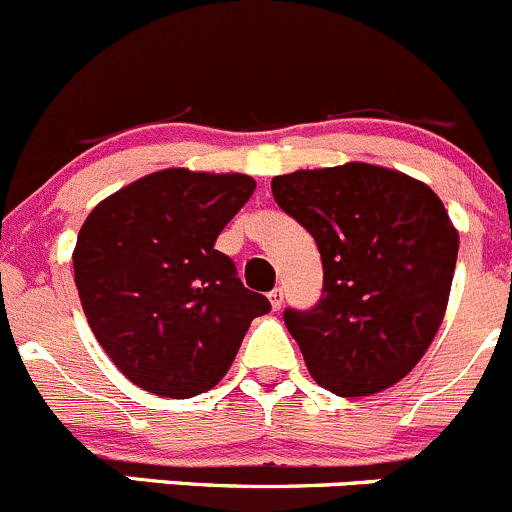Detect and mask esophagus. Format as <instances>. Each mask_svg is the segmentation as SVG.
Masks as SVG:
<instances>
[{"mask_svg":"<svg viewBox=\"0 0 512 512\" xmlns=\"http://www.w3.org/2000/svg\"><path fill=\"white\" fill-rule=\"evenodd\" d=\"M268 301H271L273 311H278V308L283 306V288H273V291L268 293Z\"/></svg>","mask_w":512,"mask_h":512,"instance_id":"1","label":"esophagus"}]
</instances>
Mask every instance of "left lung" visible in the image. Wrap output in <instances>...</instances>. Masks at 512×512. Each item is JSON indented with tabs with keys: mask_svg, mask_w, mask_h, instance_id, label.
I'll use <instances>...</instances> for the list:
<instances>
[{
	"mask_svg": "<svg viewBox=\"0 0 512 512\" xmlns=\"http://www.w3.org/2000/svg\"><path fill=\"white\" fill-rule=\"evenodd\" d=\"M271 191L321 251L318 303L283 311L308 373L343 398L391 388L448 306L458 234L445 206L421 181L371 164L293 171Z\"/></svg>",
	"mask_w": 512,
	"mask_h": 512,
	"instance_id": "left-lung-1",
	"label": "left lung"
}]
</instances>
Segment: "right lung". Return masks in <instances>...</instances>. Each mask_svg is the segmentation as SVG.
Segmentation results:
<instances>
[{
	"label": "right lung",
	"mask_w": 512,
	"mask_h": 512,
	"mask_svg": "<svg viewBox=\"0 0 512 512\" xmlns=\"http://www.w3.org/2000/svg\"><path fill=\"white\" fill-rule=\"evenodd\" d=\"M254 189L246 174L166 169L116 191L84 221L74 281L86 321L144 391L191 398L214 388L251 321L271 311L214 249Z\"/></svg>",
	"instance_id": "1"
}]
</instances>
